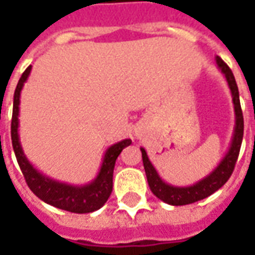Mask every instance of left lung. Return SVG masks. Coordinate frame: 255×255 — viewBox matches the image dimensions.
I'll list each match as a JSON object with an SVG mask.
<instances>
[{
  "label": "left lung",
  "mask_w": 255,
  "mask_h": 255,
  "mask_svg": "<svg viewBox=\"0 0 255 255\" xmlns=\"http://www.w3.org/2000/svg\"><path fill=\"white\" fill-rule=\"evenodd\" d=\"M216 65L224 75L228 87H230L232 104H234V112H235V126H234V133H232L230 147L213 171L194 184L173 186L171 183H166L165 180H162V177L158 175L154 165L149 160L146 150L140 147L144 172H146L150 190L158 199L168 203V205H172V206H182V205L197 202V201L208 198L209 195H212L213 192L223 187L232 175L238 155H239L242 139H243V113H242L241 101H239V90L236 86L232 71L219 56H216Z\"/></svg>",
  "instance_id": "8db88e82"
}]
</instances>
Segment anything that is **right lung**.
<instances>
[{
    "label": "right lung",
    "mask_w": 255,
    "mask_h": 255,
    "mask_svg": "<svg viewBox=\"0 0 255 255\" xmlns=\"http://www.w3.org/2000/svg\"><path fill=\"white\" fill-rule=\"evenodd\" d=\"M31 65L21 75L17 87L14 90L13 97V115H12V126H10V135H12V146L19 166L28 187L36 197L43 202L52 205L54 208L63 209L72 213H91L101 209L108 198L111 197L113 188V169L119 154L124 147L131 144V139H123L117 143L112 144L106 149L100 171L91 182L76 186L69 183L60 182L53 177H49L41 171H38L32 165L30 160L24 154L21 147L19 136V112H20V94L24 87V83L31 73Z\"/></svg>",
    "instance_id": "add662e5"
}]
</instances>
